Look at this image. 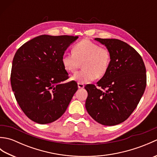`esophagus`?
I'll list each match as a JSON object with an SVG mask.
<instances>
[{"instance_id": "esophagus-1", "label": "esophagus", "mask_w": 157, "mask_h": 157, "mask_svg": "<svg viewBox=\"0 0 157 157\" xmlns=\"http://www.w3.org/2000/svg\"><path fill=\"white\" fill-rule=\"evenodd\" d=\"M78 88L79 89H83L84 88V85L83 84H80V83H78Z\"/></svg>"}]
</instances>
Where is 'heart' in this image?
Returning a JSON list of instances; mask_svg holds the SVG:
<instances>
[{
	"instance_id": "1",
	"label": "heart",
	"mask_w": 157,
	"mask_h": 157,
	"mask_svg": "<svg viewBox=\"0 0 157 157\" xmlns=\"http://www.w3.org/2000/svg\"><path fill=\"white\" fill-rule=\"evenodd\" d=\"M73 53H65L62 64L67 71L74 73L82 63V71L71 77L72 80L80 84L92 82L107 72L111 63L109 50L88 40H83L73 46Z\"/></svg>"
}]
</instances>
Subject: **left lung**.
Instances as JSON below:
<instances>
[{
    "label": "left lung",
    "instance_id": "left-lung-1",
    "mask_svg": "<svg viewBox=\"0 0 157 157\" xmlns=\"http://www.w3.org/2000/svg\"><path fill=\"white\" fill-rule=\"evenodd\" d=\"M111 54L107 72L96 83L89 84L86 109L96 121L112 126L128 119L140 101L146 86V67L136 50L117 39L95 38ZM102 89H101V88Z\"/></svg>",
    "mask_w": 157,
    "mask_h": 157
}]
</instances>
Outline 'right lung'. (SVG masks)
<instances>
[{
  "label": "right lung",
  "instance_id": "obj_1",
  "mask_svg": "<svg viewBox=\"0 0 157 157\" xmlns=\"http://www.w3.org/2000/svg\"><path fill=\"white\" fill-rule=\"evenodd\" d=\"M78 36L42 35L17 51L11 84L23 112L33 121L47 124L61 117L78 90L62 64L65 51Z\"/></svg>",
  "mask_w": 157,
  "mask_h": 157
}]
</instances>
